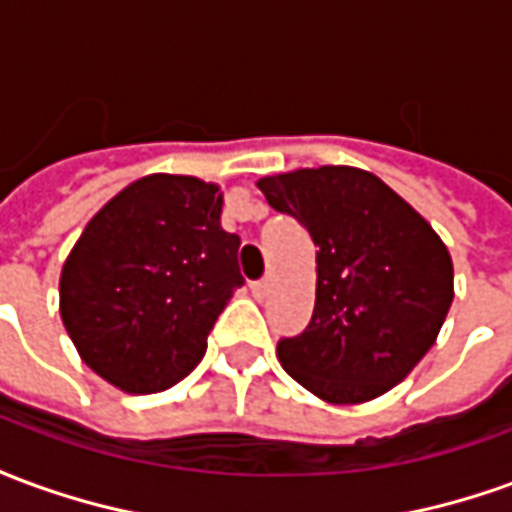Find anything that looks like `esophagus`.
I'll list each match as a JSON object with an SVG mask.
<instances>
[{
  "instance_id": "esophagus-1",
  "label": "esophagus",
  "mask_w": 512,
  "mask_h": 512,
  "mask_svg": "<svg viewBox=\"0 0 512 512\" xmlns=\"http://www.w3.org/2000/svg\"><path fill=\"white\" fill-rule=\"evenodd\" d=\"M268 285H271V279H257V282H252V296L255 299H266L268 293Z\"/></svg>"
}]
</instances>
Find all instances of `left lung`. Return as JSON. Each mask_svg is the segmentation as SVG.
I'll list each match as a JSON object with an SVG mask.
<instances>
[{
	"mask_svg": "<svg viewBox=\"0 0 512 512\" xmlns=\"http://www.w3.org/2000/svg\"><path fill=\"white\" fill-rule=\"evenodd\" d=\"M268 205L310 230L315 310L282 337V367L329 403L384 395L414 370L452 304L447 246L384 180L354 167L257 180Z\"/></svg>",
	"mask_w": 512,
	"mask_h": 512,
	"instance_id": "left-lung-1",
	"label": "left lung"
}]
</instances>
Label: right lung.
<instances>
[{
    "label": "right lung",
    "instance_id": "obj_1",
    "mask_svg": "<svg viewBox=\"0 0 512 512\" xmlns=\"http://www.w3.org/2000/svg\"><path fill=\"white\" fill-rule=\"evenodd\" d=\"M222 194L189 175H147L84 227L60 277V315L84 365L150 395L197 367L235 288L241 238Z\"/></svg>",
    "mask_w": 512,
    "mask_h": 512
}]
</instances>
